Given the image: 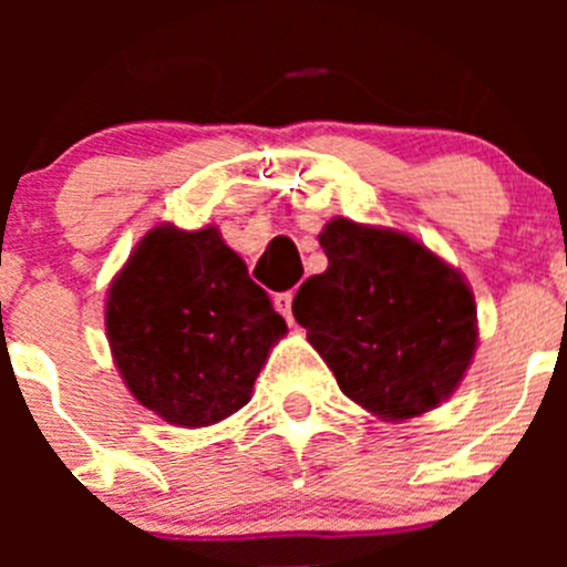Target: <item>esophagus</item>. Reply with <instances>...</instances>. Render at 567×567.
<instances>
[{
  "instance_id": "1",
  "label": "esophagus",
  "mask_w": 567,
  "mask_h": 567,
  "mask_svg": "<svg viewBox=\"0 0 567 567\" xmlns=\"http://www.w3.org/2000/svg\"><path fill=\"white\" fill-rule=\"evenodd\" d=\"M274 307H277L279 316H285V320H293V290H285V293L274 296Z\"/></svg>"
}]
</instances>
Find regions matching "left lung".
<instances>
[{
    "label": "left lung",
    "mask_w": 567,
    "mask_h": 567,
    "mask_svg": "<svg viewBox=\"0 0 567 567\" xmlns=\"http://www.w3.org/2000/svg\"><path fill=\"white\" fill-rule=\"evenodd\" d=\"M329 257L293 299V318L340 390L381 420L436 409L477 348V310L461 271L414 238L351 219L320 233Z\"/></svg>",
    "instance_id": "8db88e82"
}]
</instances>
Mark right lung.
<instances>
[{
	"mask_svg": "<svg viewBox=\"0 0 567 567\" xmlns=\"http://www.w3.org/2000/svg\"><path fill=\"white\" fill-rule=\"evenodd\" d=\"M285 331L216 227H156L109 288L106 337L120 375L145 409L181 427L214 425L247 405Z\"/></svg>",
	"mask_w": 567,
	"mask_h": 567,
	"instance_id": "add662e5",
	"label": "right lung"
}]
</instances>
